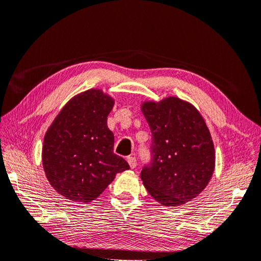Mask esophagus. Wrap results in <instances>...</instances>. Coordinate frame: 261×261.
Returning <instances> with one entry per match:
<instances>
[{
    "instance_id": "esophagus-1",
    "label": "esophagus",
    "mask_w": 261,
    "mask_h": 261,
    "mask_svg": "<svg viewBox=\"0 0 261 261\" xmlns=\"http://www.w3.org/2000/svg\"><path fill=\"white\" fill-rule=\"evenodd\" d=\"M127 163H128V165H129V167H130L132 169H134L135 167H136V165H137L136 159L133 158V156H129V158H127Z\"/></svg>"
}]
</instances>
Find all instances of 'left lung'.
Wrapping results in <instances>:
<instances>
[{
  "label": "left lung",
  "instance_id": "8db88e82",
  "mask_svg": "<svg viewBox=\"0 0 261 261\" xmlns=\"http://www.w3.org/2000/svg\"><path fill=\"white\" fill-rule=\"evenodd\" d=\"M152 133V163L141 180L154 199L166 206L185 204L209 184L215 149L206 123L193 103L176 96L140 105Z\"/></svg>",
  "mask_w": 261,
  "mask_h": 261
}]
</instances>
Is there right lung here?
<instances>
[{
  "label": "right lung",
  "instance_id": "right-lung-1",
  "mask_svg": "<svg viewBox=\"0 0 261 261\" xmlns=\"http://www.w3.org/2000/svg\"><path fill=\"white\" fill-rule=\"evenodd\" d=\"M114 99L100 89L71 97L48 127L41 161L50 185L65 199L89 203L116 174L129 169L113 153L114 136L107 118Z\"/></svg>",
  "mask_w": 261,
  "mask_h": 261
}]
</instances>
